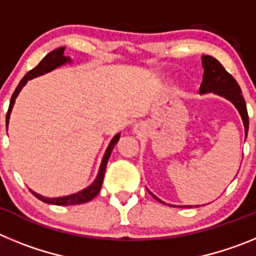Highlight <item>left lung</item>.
I'll use <instances>...</instances> for the list:
<instances>
[{"mask_svg": "<svg viewBox=\"0 0 256 256\" xmlns=\"http://www.w3.org/2000/svg\"><path fill=\"white\" fill-rule=\"evenodd\" d=\"M202 68H204V76H202V82L200 86V94H219V96L224 97L227 100L236 106L238 110L240 115L242 118L244 126H245V133L248 134V108H246L245 98L241 94V88H240L238 83L236 82V79L228 73L227 70L223 68V65L219 62L216 58L212 56L204 55L202 56ZM151 194V192H150ZM152 195V194H151ZM159 202H162L160 198L152 195ZM164 204V202H162ZM198 206V205H196ZM188 208H192L190 206Z\"/></svg>", "mask_w": 256, "mask_h": 256, "instance_id": "obj_1", "label": "left lung"}]
</instances>
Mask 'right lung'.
Masks as SVG:
<instances>
[{
  "mask_svg": "<svg viewBox=\"0 0 256 256\" xmlns=\"http://www.w3.org/2000/svg\"><path fill=\"white\" fill-rule=\"evenodd\" d=\"M64 50L65 47H60V48H56L54 51H51L50 54H47L42 61H40V64L34 68V69L29 70L28 73L24 76V78L20 80V83L18 84L16 90L14 91L12 97H11L10 100V106H8V115H6V126L8 124V119H10V114H11V110H12V106L15 104V98L18 97L19 92L22 91V88L26 84L29 79H33L38 76H42L44 73H48L51 70L56 69L58 66L60 65H64L66 62H70V58L64 56ZM120 138V134L118 133L115 136L114 138L112 140L110 144H108V148H106V152L102 158V162H101L100 165V169H98V174H97L96 180L94 182L92 183L91 186H88L87 188H84L83 191H79L76 194H73V195H69V196H64V198H44L42 195H38L36 194L34 191L30 192L33 195L36 196L37 198L42 200L44 202H47V204H52V205H62V206H68V205H78V204H84V202H88V201H91L92 198H96L97 194L100 192L101 186H102V180H104V176H105V170H106V164L108 162V158L112 155V151L114 148V146L116 144V142L119 141Z\"/></svg>",
  "mask_w": 256,
  "mask_h": 256,
  "instance_id": "right-lung-1",
  "label": "right lung"
}]
</instances>
